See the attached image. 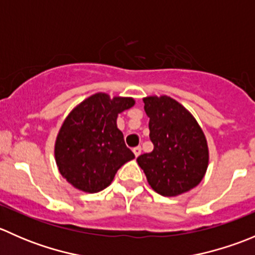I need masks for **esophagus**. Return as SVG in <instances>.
<instances>
[{
  "instance_id": "esophagus-1",
  "label": "esophagus",
  "mask_w": 255,
  "mask_h": 255,
  "mask_svg": "<svg viewBox=\"0 0 255 255\" xmlns=\"http://www.w3.org/2000/svg\"><path fill=\"white\" fill-rule=\"evenodd\" d=\"M133 153H134L135 156H139L140 153H142V148L139 145L135 146V148H133Z\"/></svg>"
}]
</instances>
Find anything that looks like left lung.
Returning <instances> with one entry per match:
<instances>
[{
    "instance_id": "1",
    "label": "left lung",
    "mask_w": 255,
    "mask_h": 255,
    "mask_svg": "<svg viewBox=\"0 0 255 255\" xmlns=\"http://www.w3.org/2000/svg\"><path fill=\"white\" fill-rule=\"evenodd\" d=\"M150 153L137 158L151 189L163 196H177L201 182L208 166L205 133L194 116L171 97L146 96Z\"/></svg>"
}]
</instances>
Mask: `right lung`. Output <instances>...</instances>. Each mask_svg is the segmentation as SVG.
<instances>
[{"label":"right lung","instance_id":"1","mask_svg":"<svg viewBox=\"0 0 255 255\" xmlns=\"http://www.w3.org/2000/svg\"><path fill=\"white\" fill-rule=\"evenodd\" d=\"M132 97H110L97 92L66 116L54 145L59 173L80 191L96 194L106 189L116 173L134 154L117 127L120 113L134 106Z\"/></svg>","mask_w":255,"mask_h":255}]
</instances>
